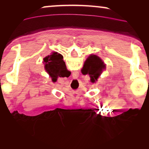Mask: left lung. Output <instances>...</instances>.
<instances>
[{
  "label": "left lung",
  "instance_id": "1",
  "mask_svg": "<svg viewBox=\"0 0 149 149\" xmlns=\"http://www.w3.org/2000/svg\"><path fill=\"white\" fill-rule=\"evenodd\" d=\"M104 66V64L98 56L91 55L85 61L83 68L86 74H89L91 79H96L100 75Z\"/></svg>",
  "mask_w": 149,
  "mask_h": 149
}]
</instances>
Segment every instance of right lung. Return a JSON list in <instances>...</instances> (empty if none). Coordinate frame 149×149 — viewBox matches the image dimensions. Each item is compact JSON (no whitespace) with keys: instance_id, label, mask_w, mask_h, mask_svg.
<instances>
[{"instance_id":"1","label":"right lung","mask_w":149,"mask_h":149,"mask_svg":"<svg viewBox=\"0 0 149 149\" xmlns=\"http://www.w3.org/2000/svg\"><path fill=\"white\" fill-rule=\"evenodd\" d=\"M45 69L51 77L56 78L60 75V73L64 70H66L65 62L63 60V56L58 53L54 52L53 54L45 58Z\"/></svg>"}]
</instances>
